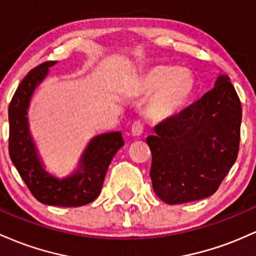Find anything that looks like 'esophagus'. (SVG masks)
<instances>
[{
    "instance_id": "34e87169",
    "label": "esophagus",
    "mask_w": 256,
    "mask_h": 256,
    "mask_svg": "<svg viewBox=\"0 0 256 256\" xmlns=\"http://www.w3.org/2000/svg\"><path fill=\"white\" fill-rule=\"evenodd\" d=\"M130 132H132V136H142V132H144L142 122H140V120H136V122H134L133 124H132Z\"/></svg>"
}]
</instances>
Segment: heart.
I'll return each instance as SVG.
<instances>
[{"label": "heart", "instance_id": "1", "mask_svg": "<svg viewBox=\"0 0 256 256\" xmlns=\"http://www.w3.org/2000/svg\"><path fill=\"white\" fill-rule=\"evenodd\" d=\"M138 96H152L146 102V114L152 120H164L185 108L194 92V77L186 68L154 65L146 68L133 82Z\"/></svg>", "mask_w": 256, "mask_h": 256}]
</instances>
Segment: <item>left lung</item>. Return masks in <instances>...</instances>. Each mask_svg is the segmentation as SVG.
<instances>
[{
    "mask_svg": "<svg viewBox=\"0 0 256 256\" xmlns=\"http://www.w3.org/2000/svg\"><path fill=\"white\" fill-rule=\"evenodd\" d=\"M242 105L228 76L154 127L146 142L152 154L150 176L154 194L168 204L209 197L236 162Z\"/></svg>",
    "mask_w": 256,
    "mask_h": 256,
    "instance_id": "8db88e82",
    "label": "left lung"
}]
</instances>
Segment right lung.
Wrapping results in <instances>:
<instances>
[{
	"label": "right lung",
	"mask_w": 256,
	"mask_h": 256,
	"mask_svg": "<svg viewBox=\"0 0 256 256\" xmlns=\"http://www.w3.org/2000/svg\"><path fill=\"white\" fill-rule=\"evenodd\" d=\"M54 64L56 62L50 60L36 66L16 88L8 108V150L19 175L38 202L48 206H81L99 196L111 160L124 142L120 132L96 136L84 151L78 172L66 179H56L43 169L28 133L26 114L36 86Z\"/></svg>",
	"instance_id": "right-lung-1"
}]
</instances>
